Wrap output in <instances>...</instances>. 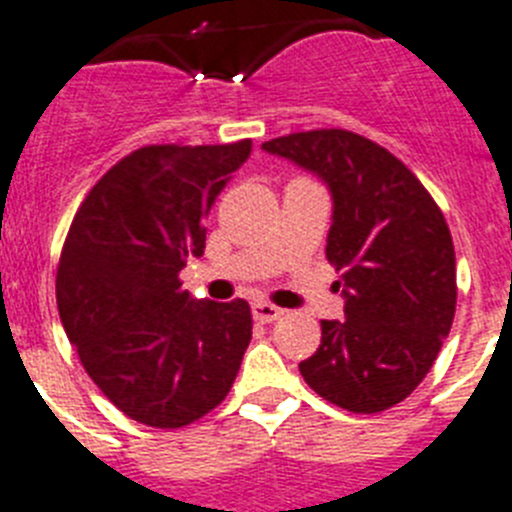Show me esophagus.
<instances>
[{
	"mask_svg": "<svg viewBox=\"0 0 512 512\" xmlns=\"http://www.w3.org/2000/svg\"><path fill=\"white\" fill-rule=\"evenodd\" d=\"M252 316H255V321H260V324H273V321L283 319L285 311L283 308L273 306V303L257 301V303H252Z\"/></svg>",
	"mask_w": 512,
	"mask_h": 512,
	"instance_id": "esophagus-1",
	"label": "esophagus"
}]
</instances>
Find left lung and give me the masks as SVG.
Wrapping results in <instances>:
<instances>
[{"mask_svg": "<svg viewBox=\"0 0 512 512\" xmlns=\"http://www.w3.org/2000/svg\"><path fill=\"white\" fill-rule=\"evenodd\" d=\"M262 150L313 170L334 199L326 257L342 273L344 321L298 370L352 413L405 400L434 367L457 311V257L431 193L390 150L349 130H308Z\"/></svg>", "mask_w": 512, "mask_h": 512, "instance_id": "1", "label": "left lung"}]
</instances>
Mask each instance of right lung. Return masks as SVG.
Masks as SVG:
<instances>
[{
    "label": "right lung",
    "instance_id": "right-lung-1",
    "mask_svg": "<svg viewBox=\"0 0 512 512\" xmlns=\"http://www.w3.org/2000/svg\"><path fill=\"white\" fill-rule=\"evenodd\" d=\"M252 142L145 145L96 181L63 242L55 298L96 388L124 416L183 428L227 398L252 339L250 303L196 301L181 270Z\"/></svg>",
    "mask_w": 512,
    "mask_h": 512
}]
</instances>
